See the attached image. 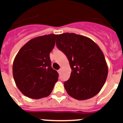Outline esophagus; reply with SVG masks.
Listing matches in <instances>:
<instances>
[{
	"label": "esophagus",
	"mask_w": 123,
	"mask_h": 123,
	"mask_svg": "<svg viewBox=\"0 0 123 123\" xmlns=\"http://www.w3.org/2000/svg\"><path fill=\"white\" fill-rule=\"evenodd\" d=\"M58 73L60 74L61 72H62V69H60L59 70H58Z\"/></svg>",
	"instance_id": "obj_1"
}]
</instances>
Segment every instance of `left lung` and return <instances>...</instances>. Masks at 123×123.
<instances>
[{
    "instance_id": "left-lung-1",
    "label": "left lung",
    "mask_w": 123,
    "mask_h": 123,
    "mask_svg": "<svg viewBox=\"0 0 123 123\" xmlns=\"http://www.w3.org/2000/svg\"><path fill=\"white\" fill-rule=\"evenodd\" d=\"M56 44L71 68L70 78L64 82L68 95L79 100L96 95L108 76L105 56L98 45L90 38L68 32L58 35Z\"/></svg>"
}]
</instances>
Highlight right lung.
<instances>
[{
    "instance_id": "obj_1",
    "label": "right lung",
    "mask_w": 123,
    "mask_h": 123,
    "mask_svg": "<svg viewBox=\"0 0 123 123\" xmlns=\"http://www.w3.org/2000/svg\"><path fill=\"white\" fill-rule=\"evenodd\" d=\"M58 35L33 38L20 49L13 63V76L18 89L33 99L49 96L58 81V73L51 67L50 53Z\"/></svg>"
}]
</instances>
